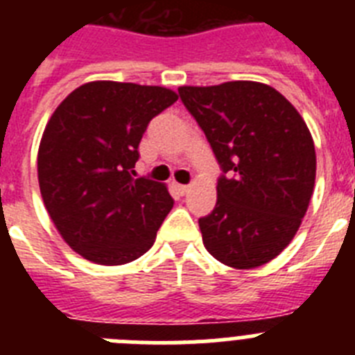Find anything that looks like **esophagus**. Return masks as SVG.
I'll use <instances>...</instances> for the list:
<instances>
[{
    "label": "esophagus",
    "mask_w": 355,
    "mask_h": 355,
    "mask_svg": "<svg viewBox=\"0 0 355 355\" xmlns=\"http://www.w3.org/2000/svg\"><path fill=\"white\" fill-rule=\"evenodd\" d=\"M174 188H175V190H178V192L181 193V196H184V193L188 192V188H190V187H188V184H180V183H174Z\"/></svg>",
    "instance_id": "obj_1"
}]
</instances>
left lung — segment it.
Listing matches in <instances>:
<instances>
[{"label": "left lung", "mask_w": 355, "mask_h": 355, "mask_svg": "<svg viewBox=\"0 0 355 355\" xmlns=\"http://www.w3.org/2000/svg\"><path fill=\"white\" fill-rule=\"evenodd\" d=\"M178 90L227 174L213 211L199 218L205 247L238 270L272 261L299 231L315 188L306 122L283 94L258 81Z\"/></svg>", "instance_id": "obj_1"}]
</instances>
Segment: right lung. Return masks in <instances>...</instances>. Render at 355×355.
Instances as JSON below:
<instances>
[{"mask_svg": "<svg viewBox=\"0 0 355 355\" xmlns=\"http://www.w3.org/2000/svg\"><path fill=\"white\" fill-rule=\"evenodd\" d=\"M175 101L165 87L90 81L53 112L37 155L40 196L85 259L124 265L155 243L174 200L165 184L130 174L149 121Z\"/></svg>", "mask_w": 355, "mask_h": 355, "instance_id": "1", "label": "right lung"}]
</instances>
